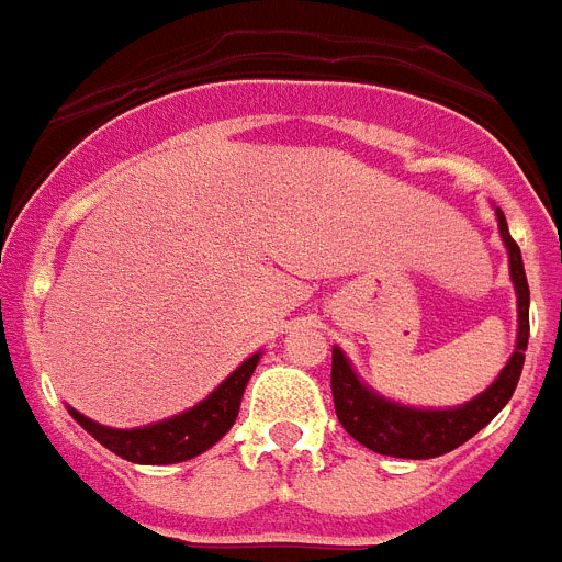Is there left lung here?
Segmentation results:
<instances>
[{
    "instance_id": "8db88e82",
    "label": "left lung",
    "mask_w": 562,
    "mask_h": 562,
    "mask_svg": "<svg viewBox=\"0 0 562 562\" xmlns=\"http://www.w3.org/2000/svg\"><path fill=\"white\" fill-rule=\"evenodd\" d=\"M499 237L508 249V269L516 293V345L499 376L493 380L482 394L461 406L447 408H420L397 403L385 394L374 392L371 385L359 380L351 359L342 348L334 345V368H330V389H334V406L345 432L357 438L362 447L394 456V459H438L443 452H452L464 441H470L479 429L491 424L510 401L528 351V278H525L522 252L514 244L508 232V220L496 209Z\"/></svg>"
}]
</instances>
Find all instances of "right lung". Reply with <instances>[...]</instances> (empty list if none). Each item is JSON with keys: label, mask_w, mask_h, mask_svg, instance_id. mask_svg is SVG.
I'll return each instance as SVG.
<instances>
[{"label": "right lung", "mask_w": 562, "mask_h": 562, "mask_svg": "<svg viewBox=\"0 0 562 562\" xmlns=\"http://www.w3.org/2000/svg\"><path fill=\"white\" fill-rule=\"evenodd\" d=\"M260 362V351L244 359L223 383L179 415H170L156 424L133 426V429H115L103 426L92 417L80 415L78 408L69 406V415L87 429L98 443L106 450L133 461V464H179V461L194 459L211 450L223 435L235 426L240 401H244L246 383L255 374V366Z\"/></svg>", "instance_id": "add662e5"}]
</instances>
